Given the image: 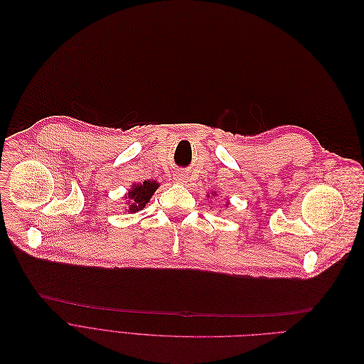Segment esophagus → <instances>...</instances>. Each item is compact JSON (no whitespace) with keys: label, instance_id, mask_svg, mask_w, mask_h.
I'll return each instance as SVG.
<instances>
[{"label":"esophagus","instance_id":"1","mask_svg":"<svg viewBox=\"0 0 364 364\" xmlns=\"http://www.w3.org/2000/svg\"><path fill=\"white\" fill-rule=\"evenodd\" d=\"M188 178H189V175L186 171H178L176 175H175V181L178 182V183H186L188 182Z\"/></svg>","mask_w":364,"mask_h":364}]
</instances>
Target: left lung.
I'll return each instance as SVG.
<instances>
[{"mask_svg": "<svg viewBox=\"0 0 364 364\" xmlns=\"http://www.w3.org/2000/svg\"><path fill=\"white\" fill-rule=\"evenodd\" d=\"M212 196H213V197H215V196H216V193H213V194H212ZM207 197H210V194H209V196H207ZM228 205H230V203H227V204H225V207H228Z\"/></svg>", "mask_w": 364, "mask_h": 364, "instance_id": "8db88e82", "label": "left lung"}]
</instances>
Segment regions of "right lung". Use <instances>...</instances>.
<instances>
[{
  "label": "right lung",
  "instance_id": "add662e5",
  "mask_svg": "<svg viewBox=\"0 0 364 364\" xmlns=\"http://www.w3.org/2000/svg\"><path fill=\"white\" fill-rule=\"evenodd\" d=\"M160 183L157 181H144V182H134L127 189L124 200L127 205L124 207V213H137L144 210L146 204L149 203L154 193L157 191Z\"/></svg>",
  "mask_w": 364,
  "mask_h": 364
}]
</instances>
